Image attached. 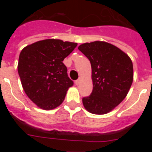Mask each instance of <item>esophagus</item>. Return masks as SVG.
<instances>
[{
    "mask_svg": "<svg viewBox=\"0 0 152 152\" xmlns=\"http://www.w3.org/2000/svg\"><path fill=\"white\" fill-rule=\"evenodd\" d=\"M80 81H81V77H80L77 80H75V84H76V85H78L80 83Z\"/></svg>",
    "mask_w": 152,
    "mask_h": 152,
    "instance_id": "1",
    "label": "esophagus"
}]
</instances>
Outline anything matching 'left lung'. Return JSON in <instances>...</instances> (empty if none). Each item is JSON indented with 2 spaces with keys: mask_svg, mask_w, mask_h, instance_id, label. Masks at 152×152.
<instances>
[{
  "mask_svg": "<svg viewBox=\"0 0 152 152\" xmlns=\"http://www.w3.org/2000/svg\"><path fill=\"white\" fill-rule=\"evenodd\" d=\"M78 49L91 61L93 91L82 99L93 114L108 113L126 96L133 81L131 58L118 47L103 41L86 42Z\"/></svg>",
  "mask_w": 152,
  "mask_h": 152,
  "instance_id": "obj_1",
  "label": "left lung"
}]
</instances>
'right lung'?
I'll return each instance as SVG.
<instances>
[{
    "instance_id": "add662e5",
    "label": "right lung",
    "mask_w": 152,
    "mask_h": 152,
    "mask_svg": "<svg viewBox=\"0 0 152 152\" xmlns=\"http://www.w3.org/2000/svg\"><path fill=\"white\" fill-rule=\"evenodd\" d=\"M77 45L75 42L49 39L21 51L17 66L21 84L28 97L39 108L53 110L64 101L74 83L62 61Z\"/></svg>"
}]
</instances>
